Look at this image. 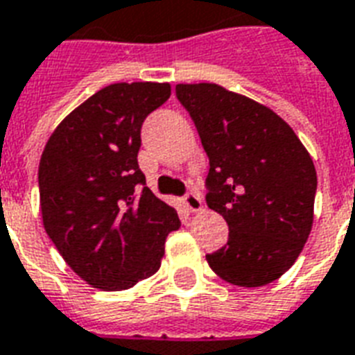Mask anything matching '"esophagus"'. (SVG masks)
<instances>
[{
	"mask_svg": "<svg viewBox=\"0 0 355 355\" xmlns=\"http://www.w3.org/2000/svg\"><path fill=\"white\" fill-rule=\"evenodd\" d=\"M183 203H185V207L189 213H198V211H202V200L196 196V192H187L185 196H183Z\"/></svg>",
	"mask_w": 355,
	"mask_h": 355,
	"instance_id": "1",
	"label": "esophagus"
}]
</instances>
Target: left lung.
<instances>
[{
    "instance_id": "8db88e82",
    "label": "left lung",
    "mask_w": 355,
    "mask_h": 355,
    "mask_svg": "<svg viewBox=\"0 0 355 355\" xmlns=\"http://www.w3.org/2000/svg\"><path fill=\"white\" fill-rule=\"evenodd\" d=\"M175 98L209 157V209L224 216L227 243L207 263L226 282L261 287L289 270L313 226L317 172L276 112L215 83L178 85Z\"/></svg>"
}]
</instances>
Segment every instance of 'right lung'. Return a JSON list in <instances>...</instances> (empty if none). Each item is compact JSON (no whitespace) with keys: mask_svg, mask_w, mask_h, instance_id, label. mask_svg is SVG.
<instances>
[{"mask_svg":"<svg viewBox=\"0 0 355 355\" xmlns=\"http://www.w3.org/2000/svg\"><path fill=\"white\" fill-rule=\"evenodd\" d=\"M170 98L168 83H114L72 111L44 148V227L79 277L123 291L153 276L178 213L146 187L140 129Z\"/></svg>","mask_w":355,"mask_h":355,"instance_id":"right-lung-1","label":"right lung"}]
</instances>
